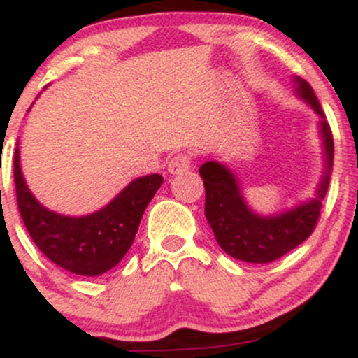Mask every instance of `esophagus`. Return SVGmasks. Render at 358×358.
Instances as JSON below:
<instances>
[{"label":"esophagus","mask_w":358,"mask_h":358,"mask_svg":"<svg viewBox=\"0 0 358 358\" xmlns=\"http://www.w3.org/2000/svg\"><path fill=\"white\" fill-rule=\"evenodd\" d=\"M192 155L190 153H178L168 162V171L171 175H180L187 171L192 166Z\"/></svg>","instance_id":"34e87169"}]
</instances>
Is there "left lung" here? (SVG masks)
<instances>
[{
	"label": "left lung",
	"mask_w": 358,
	"mask_h": 358,
	"mask_svg": "<svg viewBox=\"0 0 358 358\" xmlns=\"http://www.w3.org/2000/svg\"><path fill=\"white\" fill-rule=\"evenodd\" d=\"M294 82L298 84V96L322 117L320 133L327 165L316 199L279 215L261 217L245 205L236 176L229 168L217 162H207L199 168L205 187V217L220 248L239 261L256 264L276 261L306 241L320 219L322 200L334 166V134L311 85L299 77Z\"/></svg>",
	"instance_id": "left-lung-1"
}]
</instances>
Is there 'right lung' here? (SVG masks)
<instances>
[{
	"mask_svg": "<svg viewBox=\"0 0 358 358\" xmlns=\"http://www.w3.org/2000/svg\"><path fill=\"white\" fill-rule=\"evenodd\" d=\"M162 175L136 178L99 212L67 217L48 210L28 190L15 151L16 202L24 227L53 264L80 276L108 273L126 256L148 203L162 187Z\"/></svg>",
	"mask_w": 358,
	"mask_h": 358,
	"instance_id": "obj_1",
	"label": "right lung"
}]
</instances>
